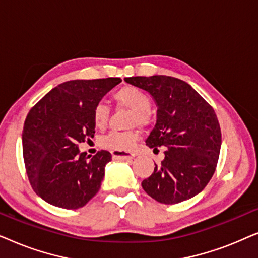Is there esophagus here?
<instances>
[{
	"instance_id": "esophagus-1",
	"label": "esophagus",
	"mask_w": 258,
	"mask_h": 258,
	"mask_svg": "<svg viewBox=\"0 0 258 258\" xmlns=\"http://www.w3.org/2000/svg\"><path fill=\"white\" fill-rule=\"evenodd\" d=\"M112 157L116 158V160H133L135 157V154L133 153H128V151H111Z\"/></svg>"
}]
</instances>
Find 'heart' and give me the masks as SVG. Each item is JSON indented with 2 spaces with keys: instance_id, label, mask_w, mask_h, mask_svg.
<instances>
[{
  "instance_id": "obj_1",
  "label": "heart",
  "mask_w": 258,
  "mask_h": 258,
  "mask_svg": "<svg viewBox=\"0 0 258 258\" xmlns=\"http://www.w3.org/2000/svg\"><path fill=\"white\" fill-rule=\"evenodd\" d=\"M115 101L122 107L129 108L133 110L132 123L133 124H146L149 121L150 98L148 95L139 88L134 86H124L118 89L114 95ZM109 118V108L107 104L97 103L93 111V122L97 128H104ZM137 141V134L135 132L119 133L111 132L102 137L100 144L105 149L112 151L129 150Z\"/></svg>"
}]
</instances>
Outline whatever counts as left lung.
<instances>
[{
    "label": "left lung",
    "instance_id": "8db88e82",
    "mask_svg": "<svg viewBox=\"0 0 258 258\" xmlns=\"http://www.w3.org/2000/svg\"><path fill=\"white\" fill-rule=\"evenodd\" d=\"M146 90L157 107L156 124L146 140L154 153L165 147L164 160L155 164L142 188L163 204L196 196L213 177L221 150V129L211 105L184 81L171 76L125 77Z\"/></svg>",
    "mask_w": 258,
    "mask_h": 258
}]
</instances>
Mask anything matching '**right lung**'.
I'll use <instances>...</instances> for the list:
<instances>
[{
  "mask_svg": "<svg viewBox=\"0 0 258 258\" xmlns=\"http://www.w3.org/2000/svg\"><path fill=\"white\" fill-rule=\"evenodd\" d=\"M121 82L118 77L68 81L31 108L22 133L23 158L34 191L45 202L77 209L98 192L111 154L86 156L79 143L93 139L95 105Z\"/></svg>",
  "mask_w": 258,
  "mask_h": 258,
  "instance_id": "obj_1",
  "label": "right lung"
}]
</instances>
